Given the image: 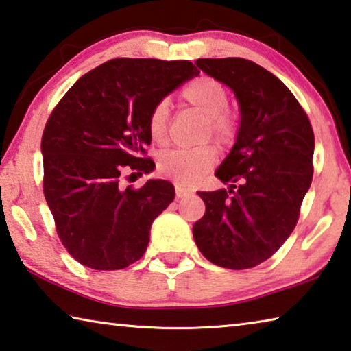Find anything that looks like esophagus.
Here are the masks:
<instances>
[{"label":"esophagus","instance_id":"1","mask_svg":"<svg viewBox=\"0 0 351 351\" xmlns=\"http://www.w3.org/2000/svg\"><path fill=\"white\" fill-rule=\"evenodd\" d=\"M175 190H176V198H186L190 195V190L180 186V184H178V186L175 187Z\"/></svg>","mask_w":351,"mask_h":351}]
</instances>
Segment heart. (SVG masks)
<instances>
[{
  "instance_id": "obj_1",
  "label": "heart",
  "mask_w": 351,
  "mask_h": 351,
  "mask_svg": "<svg viewBox=\"0 0 351 351\" xmlns=\"http://www.w3.org/2000/svg\"><path fill=\"white\" fill-rule=\"evenodd\" d=\"M180 97L190 108L206 117L203 139L212 138L218 144L229 145L237 136L239 123L228 108L229 91L221 82L212 77H197L182 88ZM170 108L167 100H159L152 106L147 117V130L153 142L165 145L169 139ZM217 148L206 144L195 148H176L161 154L158 170L184 186L198 182L217 164Z\"/></svg>"
}]
</instances>
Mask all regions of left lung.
Segmentation results:
<instances>
[{"label":"left lung","instance_id":"obj_1","mask_svg":"<svg viewBox=\"0 0 351 351\" xmlns=\"http://www.w3.org/2000/svg\"><path fill=\"white\" fill-rule=\"evenodd\" d=\"M197 64L235 93L241 121L215 173L229 189L198 192L206 213L193 224V239L213 265L254 268L295 228L313 180V127L287 85L257 63L229 57Z\"/></svg>","mask_w":351,"mask_h":351}]
</instances>
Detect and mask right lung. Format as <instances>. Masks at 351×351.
<instances>
[{
  "mask_svg": "<svg viewBox=\"0 0 351 351\" xmlns=\"http://www.w3.org/2000/svg\"><path fill=\"white\" fill-rule=\"evenodd\" d=\"M198 74L189 60L112 58L82 75L52 110L41 138L43 192L58 239L83 266L123 269L144 255L175 187L164 180L123 187L122 180L153 170L148 112Z\"/></svg>",
  "mask_w": 351,
  "mask_h": 351,
  "instance_id": "1",
  "label": "right lung"
}]
</instances>
